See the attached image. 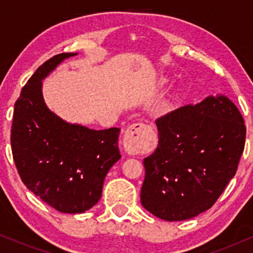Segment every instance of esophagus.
<instances>
[{"instance_id":"34e87169","label":"esophagus","mask_w":253,"mask_h":253,"mask_svg":"<svg viewBox=\"0 0 253 253\" xmlns=\"http://www.w3.org/2000/svg\"><path fill=\"white\" fill-rule=\"evenodd\" d=\"M151 126L144 123H136L126 130L123 136V146L129 154H138L144 150L145 141L151 133Z\"/></svg>"}]
</instances>
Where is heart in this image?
I'll use <instances>...</instances> for the list:
<instances>
[{"instance_id":"1","label":"heart","mask_w":253,"mask_h":253,"mask_svg":"<svg viewBox=\"0 0 253 253\" xmlns=\"http://www.w3.org/2000/svg\"><path fill=\"white\" fill-rule=\"evenodd\" d=\"M168 83H169V78H168V77H161V78L158 81L157 85H158V87H165V86L167 85ZM169 106H170V102H169V101L166 102L165 105H164V107H162V109L167 110V109L169 108Z\"/></svg>"}]
</instances>
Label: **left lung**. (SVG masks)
<instances>
[{
    "label": "left lung",
    "mask_w": 253,
    "mask_h": 253,
    "mask_svg": "<svg viewBox=\"0 0 253 253\" xmlns=\"http://www.w3.org/2000/svg\"><path fill=\"white\" fill-rule=\"evenodd\" d=\"M159 144L144 159L141 205L166 221L192 219L216 202L236 174L243 117L223 94L209 95L157 120Z\"/></svg>",
    "instance_id": "left-lung-1"
}]
</instances>
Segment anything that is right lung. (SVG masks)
I'll list each match as a JSON object with an SVG mask.
<instances>
[{
	"mask_svg": "<svg viewBox=\"0 0 253 253\" xmlns=\"http://www.w3.org/2000/svg\"><path fill=\"white\" fill-rule=\"evenodd\" d=\"M77 53L55 55L38 68L15 103L11 150L26 188L61 213H83L101 198L103 181L121 159L119 127L94 130L48 108L42 82Z\"/></svg>",
	"mask_w": 253,
	"mask_h": 253,
	"instance_id": "right-lung-1",
	"label": "right lung"
}]
</instances>
